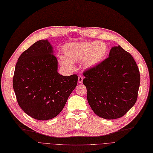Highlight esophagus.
I'll use <instances>...</instances> for the list:
<instances>
[{
	"label": "esophagus",
	"mask_w": 153,
	"mask_h": 153,
	"mask_svg": "<svg viewBox=\"0 0 153 153\" xmlns=\"http://www.w3.org/2000/svg\"><path fill=\"white\" fill-rule=\"evenodd\" d=\"M82 81H83V77L81 76H79L78 77V82L79 84H81L82 82Z\"/></svg>",
	"instance_id": "esophagus-1"
}]
</instances>
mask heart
Masks as SVG:
<instances>
[{"label":"heart","instance_id":"b5f03b06","mask_svg":"<svg viewBox=\"0 0 153 153\" xmlns=\"http://www.w3.org/2000/svg\"><path fill=\"white\" fill-rule=\"evenodd\" d=\"M108 53L107 45L102 42H91L69 43L63 49L64 59L60 61L63 67L72 68L71 62L83 61L87 68L98 65L105 58Z\"/></svg>","mask_w":153,"mask_h":153}]
</instances>
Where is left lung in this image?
I'll return each instance as SVG.
<instances>
[{"label": "left lung", "mask_w": 153, "mask_h": 153, "mask_svg": "<svg viewBox=\"0 0 153 153\" xmlns=\"http://www.w3.org/2000/svg\"><path fill=\"white\" fill-rule=\"evenodd\" d=\"M83 75L88 102L101 118L122 117L137 100L139 69L131 54L120 46L112 48L108 58L85 70Z\"/></svg>", "instance_id": "left-lung-1"}]
</instances>
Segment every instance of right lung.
Wrapping results in <instances>:
<instances>
[{
    "instance_id": "1",
    "label": "right lung",
    "mask_w": 153,
    "mask_h": 153,
    "mask_svg": "<svg viewBox=\"0 0 153 153\" xmlns=\"http://www.w3.org/2000/svg\"><path fill=\"white\" fill-rule=\"evenodd\" d=\"M53 53L47 39L39 40L22 53L15 68L13 87L18 104L38 120L57 116L77 84V75L58 73Z\"/></svg>"
}]
</instances>
